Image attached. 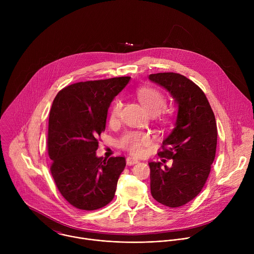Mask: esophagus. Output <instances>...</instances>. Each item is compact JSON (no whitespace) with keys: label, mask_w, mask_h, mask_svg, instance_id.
Here are the masks:
<instances>
[{"label":"esophagus","mask_w":254,"mask_h":254,"mask_svg":"<svg viewBox=\"0 0 254 254\" xmlns=\"http://www.w3.org/2000/svg\"><path fill=\"white\" fill-rule=\"evenodd\" d=\"M136 163H138V160H137V159H135V158H133V157H131V156H128V157L127 158V164L128 166H132V165H134V164H136Z\"/></svg>","instance_id":"obj_1"}]
</instances>
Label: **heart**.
Returning a JSON list of instances; mask_svg holds the SVG:
<instances>
[{"mask_svg":"<svg viewBox=\"0 0 254 254\" xmlns=\"http://www.w3.org/2000/svg\"><path fill=\"white\" fill-rule=\"evenodd\" d=\"M136 96L140 103L153 115L159 114L166 103L165 95L160 90L153 87L138 88L136 90ZM123 105V99L120 97L114 101L110 113V123L112 125H115L119 122ZM149 142L150 136L148 133L131 130L127 131L122 136L120 140V146L130 154L138 156L143 153L144 147L148 146Z\"/></svg>","mask_w":254,"mask_h":254,"instance_id":"heart-1","label":"heart"}]
</instances>
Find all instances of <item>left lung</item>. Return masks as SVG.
<instances>
[{
    "mask_svg": "<svg viewBox=\"0 0 254 254\" xmlns=\"http://www.w3.org/2000/svg\"><path fill=\"white\" fill-rule=\"evenodd\" d=\"M149 78L165 87L178 103L175 127L158 153L164 163L173 159L172 167L149 163L152 196L177 208L198 196L209 177L217 146L216 120L203 90L186 76L164 72Z\"/></svg>",
    "mask_w": 254,
    "mask_h": 254,
    "instance_id": "1",
    "label": "left lung"
}]
</instances>
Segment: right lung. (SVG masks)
I'll return each instance as SVG.
<instances>
[{
  "label": "right lung",
  "instance_id": "right-lung-1",
  "mask_svg": "<svg viewBox=\"0 0 254 254\" xmlns=\"http://www.w3.org/2000/svg\"><path fill=\"white\" fill-rule=\"evenodd\" d=\"M129 76L73 83L62 88L49 115L47 149L50 172L63 198L92 211L110 203L126 167L125 157H96L111 102Z\"/></svg>",
  "mask_w": 254,
  "mask_h": 254
}]
</instances>
